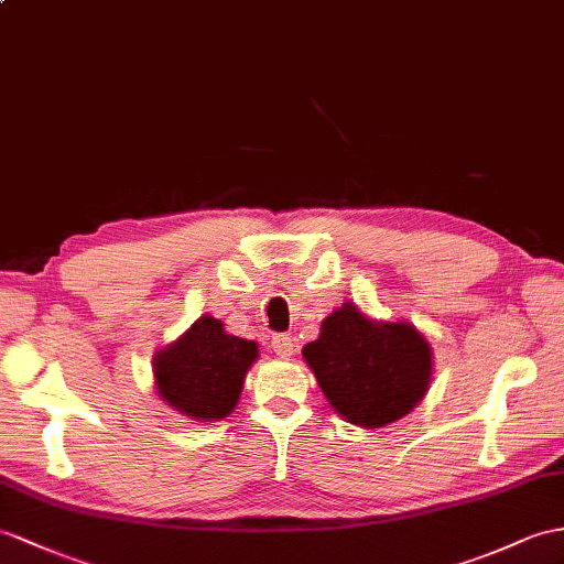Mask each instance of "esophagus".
Wrapping results in <instances>:
<instances>
[{"instance_id": "1", "label": "esophagus", "mask_w": 564, "mask_h": 564, "mask_svg": "<svg viewBox=\"0 0 564 564\" xmlns=\"http://www.w3.org/2000/svg\"><path fill=\"white\" fill-rule=\"evenodd\" d=\"M272 351L280 356V359H290L294 354V337L292 335H274L272 337Z\"/></svg>"}]
</instances>
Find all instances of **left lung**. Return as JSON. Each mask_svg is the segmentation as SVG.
<instances>
[{
  "mask_svg": "<svg viewBox=\"0 0 564 564\" xmlns=\"http://www.w3.org/2000/svg\"><path fill=\"white\" fill-rule=\"evenodd\" d=\"M304 359L337 414L380 429L409 414L431 382V347L414 325L373 323L354 304L323 321Z\"/></svg>",
  "mask_w": 564,
  "mask_h": 564,
  "instance_id": "left-lung-1",
  "label": "left lung"
}]
</instances>
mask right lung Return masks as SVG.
<instances>
[{
	"mask_svg": "<svg viewBox=\"0 0 564 564\" xmlns=\"http://www.w3.org/2000/svg\"><path fill=\"white\" fill-rule=\"evenodd\" d=\"M256 356V341L231 337L213 315H203L182 339L155 356L158 392L186 416L225 419L239 402L243 376Z\"/></svg>",
	"mask_w": 564,
	"mask_h": 564,
	"instance_id": "right-lung-1",
	"label": "right lung"
}]
</instances>
